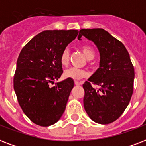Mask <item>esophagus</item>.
Wrapping results in <instances>:
<instances>
[{"label": "esophagus", "instance_id": "obj_1", "mask_svg": "<svg viewBox=\"0 0 146 146\" xmlns=\"http://www.w3.org/2000/svg\"><path fill=\"white\" fill-rule=\"evenodd\" d=\"M74 83H75L76 86H80V85L82 84V82H79V81H75V82H74Z\"/></svg>", "mask_w": 146, "mask_h": 146}]
</instances>
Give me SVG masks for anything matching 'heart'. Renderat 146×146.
Wrapping results in <instances>:
<instances>
[{
	"instance_id": "b5f03b06",
	"label": "heart",
	"mask_w": 146,
	"mask_h": 146,
	"mask_svg": "<svg viewBox=\"0 0 146 146\" xmlns=\"http://www.w3.org/2000/svg\"><path fill=\"white\" fill-rule=\"evenodd\" d=\"M80 49L84 54L85 56L87 57L88 60L93 59L95 57V51L91 46L88 44H82L80 46ZM69 60H70V50L68 48H65L62 50L60 56V62L63 66H66L68 65ZM86 70L83 69L76 68V67H71V68L66 69L64 72V76L67 79H72V80H80L82 78L86 77L87 76Z\"/></svg>"
}]
</instances>
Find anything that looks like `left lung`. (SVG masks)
I'll return each mask as SVG.
<instances>
[{"label":"left lung","mask_w":146,"mask_h":146,"mask_svg":"<svg viewBox=\"0 0 146 146\" xmlns=\"http://www.w3.org/2000/svg\"><path fill=\"white\" fill-rule=\"evenodd\" d=\"M82 35L96 44L99 68L82 85L84 108L92 120L101 124L115 121L123 113L133 92L134 67L121 42L103 29H82ZM92 84L99 85L94 89Z\"/></svg>","instance_id":"8db88e82"}]
</instances>
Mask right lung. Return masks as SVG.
Returning a JSON list of instances; mask_svg holds the SVG:
<instances>
[{"mask_svg":"<svg viewBox=\"0 0 146 146\" xmlns=\"http://www.w3.org/2000/svg\"><path fill=\"white\" fill-rule=\"evenodd\" d=\"M79 31L45 30L23 48L17 62L13 88L22 110L42 127L57 122L65 111L74 82L66 79L50 87L63 73L60 56Z\"/></svg>","mask_w":146,"mask_h":146,"instance_id":"obj_1","label":"right lung"}]
</instances>
